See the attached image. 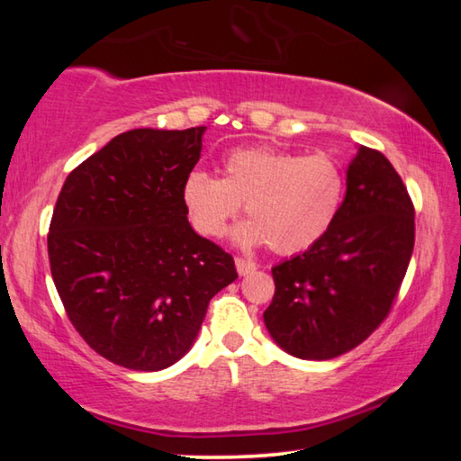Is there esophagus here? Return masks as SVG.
I'll list each match as a JSON object with an SVG mask.
<instances>
[{"instance_id": "1", "label": "esophagus", "mask_w": 461, "mask_h": 461, "mask_svg": "<svg viewBox=\"0 0 461 461\" xmlns=\"http://www.w3.org/2000/svg\"><path fill=\"white\" fill-rule=\"evenodd\" d=\"M236 268L241 276L249 275V272L256 270V262L254 260H248V258H241V256H238L236 258Z\"/></svg>"}]
</instances>
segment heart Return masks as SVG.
I'll use <instances>...</instances> for the list:
<instances>
[{"label":"heart","instance_id":"obj_1","mask_svg":"<svg viewBox=\"0 0 461 461\" xmlns=\"http://www.w3.org/2000/svg\"><path fill=\"white\" fill-rule=\"evenodd\" d=\"M346 175L331 154H296L270 146L236 148L223 156V178L207 170L185 176L181 197L197 231L221 236L246 203L249 221L236 238L276 254L303 252L321 240L339 213Z\"/></svg>","mask_w":461,"mask_h":461}]
</instances>
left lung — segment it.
I'll list each match as a JSON object with an SVG mask.
<instances>
[{
	"mask_svg": "<svg viewBox=\"0 0 461 461\" xmlns=\"http://www.w3.org/2000/svg\"><path fill=\"white\" fill-rule=\"evenodd\" d=\"M415 246V205L388 158L362 146L339 213L321 240L272 268L264 323L301 360L349 352L388 317Z\"/></svg>",
	"mask_w": 461,
	"mask_h": 461,
	"instance_id": "left-lung-1",
	"label": "left lung"
}]
</instances>
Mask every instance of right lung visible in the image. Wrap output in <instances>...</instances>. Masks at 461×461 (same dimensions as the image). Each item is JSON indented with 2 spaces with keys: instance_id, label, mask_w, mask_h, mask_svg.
<instances>
[{
  "instance_id": "obj_1",
  "label": "right lung",
  "mask_w": 461,
  "mask_h": 461,
  "mask_svg": "<svg viewBox=\"0 0 461 461\" xmlns=\"http://www.w3.org/2000/svg\"><path fill=\"white\" fill-rule=\"evenodd\" d=\"M203 131H123L71 170L54 205L49 260L68 321L123 368L181 360L209 301L238 278L231 254L191 228L181 197Z\"/></svg>"
}]
</instances>
